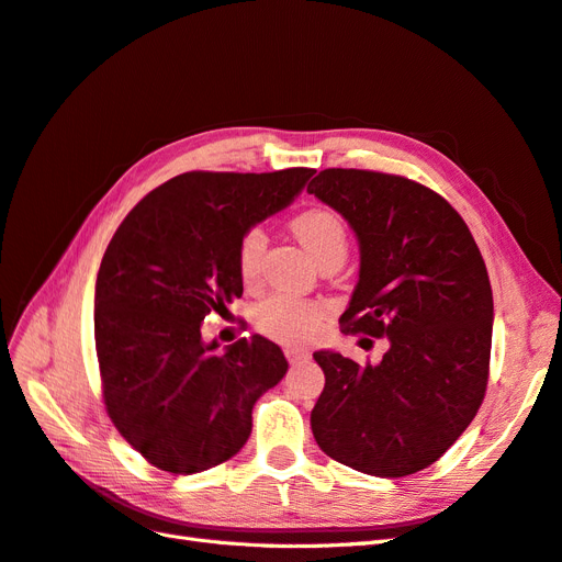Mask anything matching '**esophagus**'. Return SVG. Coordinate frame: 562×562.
Masks as SVG:
<instances>
[{
    "label": "esophagus",
    "instance_id": "1",
    "mask_svg": "<svg viewBox=\"0 0 562 562\" xmlns=\"http://www.w3.org/2000/svg\"><path fill=\"white\" fill-rule=\"evenodd\" d=\"M283 353H285V359H288V363H291V366H297V363L310 359V351H304V349H293L291 347V349H285Z\"/></svg>",
    "mask_w": 562,
    "mask_h": 562
}]
</instances>
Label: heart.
I'll return each mask as SVG.
<instances>
[{"label": "heart", "mask_w": 562, "mask_h": 562, "mask_svg": "<svg viewBox=\"0 0 562 562\" xmlns=\"http://www.w3.org/2000/svg\"><path fill=\"white\" fill-rule=\"evenodd\" d=\"M291 229L295 234V239L302 244V248L307 250L318 265L333 258L345 260L349 236L342 217L335 211H302L291 220ZM265 248L267 236L260 227L246 229L239 244H236V269H239V277L246 285L258 283ZM326 314V304H321L316 300L277 293L258 304V310H255V326H258L262 335L274 339V342L288 347H302L314 342L318 337Z\"/></svg>", "instance_id": "1"}]
</instances>
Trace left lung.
I'll list each match as a JSON object with an SVG mask.
<instances>
[{
  "label": "left lung",
  "mask_w": 562,
  "mask_h": 562,
  "mask_svg": "<svg viewBox=\"0 0 562 562\" xmlns=\"http://www.w3.org/2000/svg\"><path fill=\"white\" fill-rule=\"evenodd\" d=\"M307 192L361 244L342 333L389 337L378 366L316 351L326 386L312 411L335 462L401 479L438 462L485 398L492 288L483 255L450 203L427 184L361 168H326Z\"/></svg>",
  "instance_id": "left-lung-1"
}]
</instances>
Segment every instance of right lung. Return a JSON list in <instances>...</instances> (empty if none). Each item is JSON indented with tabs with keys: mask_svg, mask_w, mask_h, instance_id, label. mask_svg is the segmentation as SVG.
I'll return each instance as SVG.
<instances>
[{
	"mask_svg": "<svg viewBox=\"0 0 562 562\" xmlns=\"http://www.w3.org/2000/svg\"><path fill=\"white\" fill-rule=\"evenodd\" d=\"M314 168L190 171L159 184L116 227L95 281V353L105 411L151 467L190 475L244 448L252 405L288 370L255 335L217 353L201 323L244 293L241 234L281 211Z\"/></svg>",
	"mask_w": 562,
	"mask_h": 562,
	"instance_id": "obj_1",
	"label": "right lung"
}]
</instances>
